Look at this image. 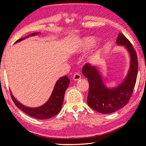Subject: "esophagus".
<instances>
[{"label":"esophagus","instance_id":"obj_1","mask_svg":"<svg viewBox=\"0 0 146 146\" xmlns=\"http://www.w3.org/2000/svg\"><path fill=\"white\" fill-rule=\"evenodd\" d=\"M81 75L79 73H75L73 76V80L74 81H78L79 79H81Z\"/></svg>","mask_w":146,"mask_h":146}]
</instances>
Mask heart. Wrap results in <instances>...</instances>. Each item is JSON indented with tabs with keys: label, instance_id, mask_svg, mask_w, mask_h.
<instances>
[{
	"label": "heart",
	"instance_id": "obj_1",
	"mask_svg": "<svg viewBox=\"0 0 146 146\" xmlns=\"http://www.w3.org/2000/svg\"><path fill=\"white\" fill-rule=\"evenodd\" d=\"M94 41V38L92 37L89 36L84 38L80 41L79 46L76 48V52L77 53H81L86 51L93 45Z\"/></svg>",
	"mask_w": 146,
	"mask_h": 146
}]
</instances>
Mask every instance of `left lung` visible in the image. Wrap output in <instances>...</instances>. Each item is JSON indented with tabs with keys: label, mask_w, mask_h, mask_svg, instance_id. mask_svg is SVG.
<instances>
[{
	"label": "left lung",
	"mask_w": 146,
	"mask_h": 146,
	"mask_svg": "<svg viewBox=\"0 0 146 146\" xmlns=\"http://www.w3.org/2000/svg\"><path fill=\"white\" fill-rule=\"evenodd\" d=\"M117 42L120 45L126 46L131 58L129 74L124 82L118 88L113 90L106 89L99 72L90 64H86L82 67V73L88 78L90 84L87 99L88 105L94 110L104 114L113 113L129 103L137 76V56L132 43L121 33L118 35Z\"/></svg>",
	"instance_id": "obj_1"
}]
</instances>
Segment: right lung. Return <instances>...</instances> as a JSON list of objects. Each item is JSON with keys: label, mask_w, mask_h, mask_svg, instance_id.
Masks as SVG:
<instances>
[{"label": "right lung", "mask_w": 146, "mask_h": 146, "mask_svg": "<svg viewBox=\"0 0 146 146\" xmlns=\"http://www.w3.org/2000/svg\"><path fill=\"white\" fill-rule=\"evenodd\" d=\"M36 34H38V33H35L31 34L29 36ZM23 39L24 38H20L16 41V43ZM69 82L70 80L67 76L62 77L61 78L59 79L58 81L56 83L52 94L48 102L44 105L38 107V108L26 107L21 104L19 102H17L11 93V96L13 102L17 108L21 110L25 113L35 118L39 119V120H44V119H48L54 117L60 112L64 102L65 92L69 86Z\"/></svg>", "instance_id": "1"}]
</instances>
